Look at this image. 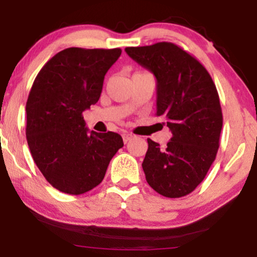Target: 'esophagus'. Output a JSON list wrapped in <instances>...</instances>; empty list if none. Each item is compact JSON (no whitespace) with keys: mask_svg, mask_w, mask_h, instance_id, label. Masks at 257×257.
<instances>
[{"mask_svg":"<svg viewBox=\"0 0 257 257\" xmlns=\"http://www.w3.org/2000/svg\"><path fill=\"white\" fill-rule=\"evenodd\" d=\"M133 138H135V136H133L132 133H124V135H122V140H124L125 144Z\"/></svg>","mask_w":257,"mask_h":257,"instance_id":"1","label":"esophagus"}]
</instances>
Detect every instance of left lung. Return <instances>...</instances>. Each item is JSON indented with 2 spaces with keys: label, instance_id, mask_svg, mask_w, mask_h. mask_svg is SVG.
<instances>
[{
  "label": "left lung",
  "instance_id": "1",
  "mask_svg": "<svg viewBox=\"0 0 257 257\" xmlns=\"http://www.w3.org/2000/svg\"><path fill=\"white\" fill-rule=\"evenodd\" d=\"M125 51L156 76V114L172 132L165 149L147 139L146 180L159 194L181 198L205 179L219 150L222 111L216 86L198 59L170 42Z\"/></svg>",
  "mask_w": 257,
  "mask_h": 257
}]
</instances>
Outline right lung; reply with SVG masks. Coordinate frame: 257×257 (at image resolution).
Returning <instances> with one entry per match:
<instances>
[{"label": "right lung", "instance_id": "1", "mask_svg": "<svg viewBox=\"0 0 257 257\" xmlns=\"http://www.w3.org/2000/svg\"><path fill=\"white\" fill-rule=\"evenodd\" d=\"M115 49L68 48L49 59L28 97L26 136L31 156L52 187L79 195L103 181L124 146L118 133L87 132L83 112L96 104Z\"/></svg>", "mask_w": 257, "mask_h": 257}]
</instances>
